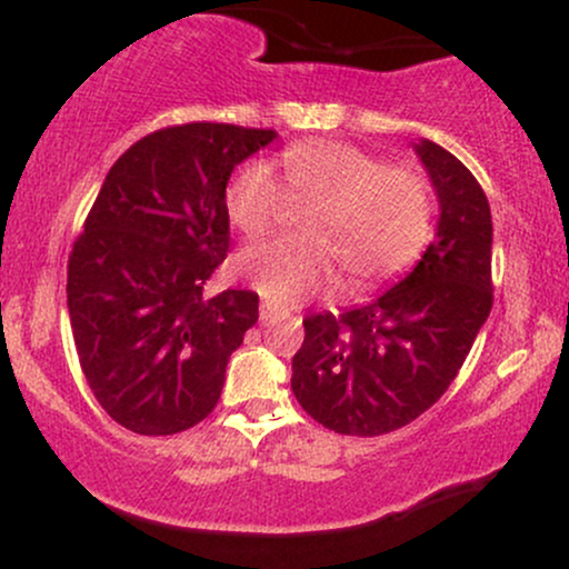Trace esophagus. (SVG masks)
Listing matches in <instances>:
<instances>
[{
	"instance_id": "esophagus-1",
	"label": "esophagus",
	"mask_w": 569,
	"mask_h": 569,
	"mask_svg": "<svg viewBox=\"0 0 569 569\" xmlns=\"http://www.w3.org/2000/svg\"><path fill=\"white\" fill-rule=\"evenodd\" d=\"M289 316V310H283L280 305H272V302H262V307H259V318H262V323H272V321H280V318Z\"/></svg>"
}]
</instances>
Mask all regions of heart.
Returning a JSON list of instances; mask_svg holds the SVG:
<instances>
[{
    "instance_id": "b5f03b06",
    "label": "heart",
    "mask_w": 569,
    "mask_h": 569,
    "mask_svg": "<svg viewBox=\"0 0 569 569\" xmlns=\"http://www.w3.org/2000/svg\"><path fill=\"white\" fill-rule=\"evenodd\" d=\"M270 162H246L224 192L227 217L248 238L270 232L286 200L318 202L302 240L246 248L238 270L276 305H297L335 289L369 291L407 272L433 234V184L417 166L388 160L348 141H297Z\"/></svg>"
}]
</instances>
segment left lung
Here are the masks:
<instances>
[{
    "mask_svg": "<svg viewBox=\"0 0 569 569\" xmlns=\"http://www.w3.org/2000/svg\"><path fill=\"white\" fill-rule=\"evenodd\" d=\"M441 202L439 234L401 283L356 310L305 318L291 390L323 428L382 436L433 407L492 310V217L476 176L417 143Z\"/></svg>",
    "mask_w": 569,
    "mask_h": 569,
    "instance_id": "1",
    "label": "left lung"
}]
</instances>
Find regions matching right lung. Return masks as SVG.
<instances>
[{
	"mask_svg": "<svg viewBox=\"0 0 569 569\" xmlns=\"http://www.w3.org/2000/svg\"><path fill=\"white\" fill-rule=\"evenodd\" d=\"M270 128L187 122L143 136L103 179L67 264L71 335L96 401L139 436H171L217 407L259 293L208 297L230 251L232 168Z\"/></svg>",
	"mask_w": 569,
	"mask_h": 569,
	"instance_id": "add662e5",
	"label": "right lung"
}]
</instances>
